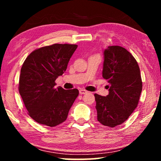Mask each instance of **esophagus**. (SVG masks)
I'll return each instance as SVG.
<instances>
[{
	"label": "esophagus",
	"mask_w": 161,
	"mask_h": 161,
	"mask_svg": "<svg viewBox=\"0 0 161 161\" xmlns=\"http://www.w3.org/2000/svg\"><path fill=\"white\" fill-rule=\"evenodd\" d=\"M86 93H87V91L85 90V89H80V94H86Z\"/></svg>",
	"instance_id": "esophagus-1"
}]
</instances>
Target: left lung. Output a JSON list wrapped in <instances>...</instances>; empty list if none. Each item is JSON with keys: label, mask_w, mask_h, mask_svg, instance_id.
<instances>
[{"label": "left lung", "mask_w": 161, "mask_h": 161, "mask_svg": "<svg viewBox=\"0 0 161 161\" xmlns=\"http://www.w3.org/2000/svg\"><path fill=\"white\" fill-rule=\"evenodd\" d=\"M102 77L109 83V92L107 97L94 94L97 120L113 128L126 121L137 107L142 91L140 69L126 49L108 46L103 50Z\"/></svg>", "instance_id": "1"}]
</instances>
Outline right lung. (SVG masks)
Wrapping results in <instances>:
<instances>
[{
  "label": "right lung",
  "mask_w": 161,
  "mask_h": 161,
  "mask_svg": "<svg viewBox=\"0 0 161 161\" xmlns=\"http://www.w3.org/2000/svg\"><path fill=\"white\" fill-rule=\"evenodd\" d=\"M77 45L54 44L34 50L20 70L19 93L29 116L40 124L56 126L65 121L78 97L77 89L54 88L55 80L66 71Z\"/></svg>",
  "instance_id": "1"
}]
</instances>
